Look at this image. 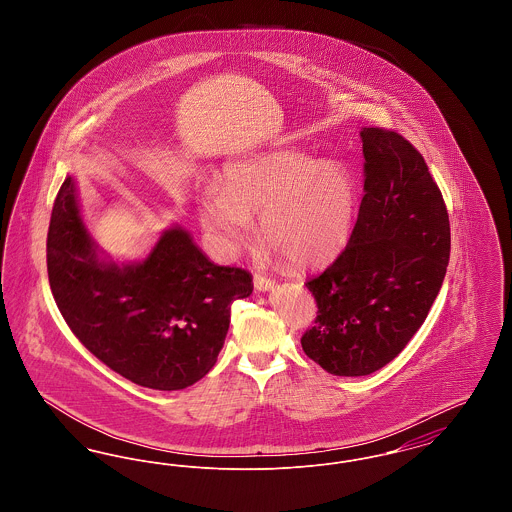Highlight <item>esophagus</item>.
<instances>
[{
  "mask_svg": "<svg viewBox=\"0 0 512 512\" xmlns=\"http://www.w3.org/2000/svg\"><path fill=\"white\" fill-rule=\"evenodd\" d=\"M255 288L259 290V292H270L272 288H274V280H270V278H265V276H261V274H255Z\"/></svg>",
  "mask_w": 512,
  "mask_h": 512,
  "instance_id": "1",
  "label": "esophagus"
}]
</instances>
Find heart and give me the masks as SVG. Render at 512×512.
<instances>
[{
	"label": "heart",
	"mask_w": 512,
	"mask_h": 512,
	"mask_svg": "<svg viewBox=\"0 0 512 512\" xmlns=\"http://www.w3.org/2000/svg\"><path fill=\"white\" fill-rule=\"evenodd\" d=\"M203 228L226 251L251 238L259 215V240L292 265H315L347 242L357 213V182L334 159L299 149H272L228 163L219 184L197 199Z\"/></svg>",
	"instance_id": "1"
}]
</instances>
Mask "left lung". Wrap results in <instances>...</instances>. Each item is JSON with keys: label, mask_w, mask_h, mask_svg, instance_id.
<instances>
[{"label": "left lung", "mask_w": 512, "mask_h": 512, "mask_svg": "<svg viewBox=\"0 0 512 512\" xmlns=\"http://www.w3.org/2000/svg\"><path fill=\"white\" fill-rule=\"evenodd\" d=\"M359 134L357 224L340 257L305 284L318 315L301 345L334 376H368L405 349L438 297L451 251L449 215L424 157L397 132Z\"/></svg>", "instance_id": "obj_1"}]
</instances>
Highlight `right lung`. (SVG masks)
Instances as JSON below:
<instances>
[{"label": "right lung", "mask_w": 512, "mask_h": 512, "mask_svg": "<svg viewBox=\"0 0 512 512\" xmlns=\"http://www.w3.org/2000/svg\"><path fill=\"white\" fill-rule=\"evenodd\" d=\"M48 276L74 336L101 363L151 390H184L217 363L230 307L253 292L251 274L215 265L182 226L146 257L117 261L82 217L74 176L53 203Z\"/></svg>", "instance_id": "add662e5"}]
</instances>
